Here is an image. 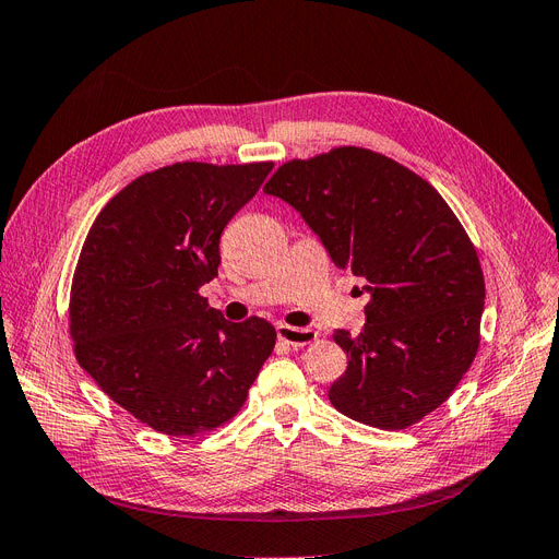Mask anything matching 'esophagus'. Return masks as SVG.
<instances>
[{"label":"esophagus","instance_id":"esophagus-1","mask_svg":"<svg viewBox=\"0 0 559 559\" xmlns=\"http://www.w3.org/2000/svg\"><path fill=\"white\" fill-rule=\"evenodd\" d=\"M276 336H278V341L293 345V347H304L318 338L313 329H301V326H290V324H278Z\"/></svg>","mask_w":559,"mask_h":559}]
</instances>
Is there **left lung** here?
I'll return each mask as SVG.
<instances>
[{
  "label": "left lung",
  "mask_w": 559,
  "mask_h": 559,
  "mask_svg": "<svg viewBox=\"0 0 559 559\" xmlns=\"http://www.w3.org/2000/svg\"><path fill=\"white\" fill-rule=\"evenodd\" d=\"M264 193L293 204L334 264L366 281L364 332L334 334L347 370L329 401L382 430L421 421L481 341L484 272L456 214L426 179L364 147L287 160Z\"/></svg>",
  "instance_id": "obj_1"
}]
</instances>
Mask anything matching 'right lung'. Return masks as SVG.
<instances>
[{
    "mask_svg": "<svg viewBox=\"0 0 559 559\" xmlns=\"http://www.w3.org/2000/svg\"><path fill=\"white\" fill-rule=\"evenodd\" d=\"M274 163H173L133 179L90 227L71 285L78 364L127 412L173 438L230 421L276 345L262 318L227 322L200 287L223 227Z\"/></svg>",
    "mask_w": 559,
    "mask_h": 559,
    "instance_id": "right-lung-1",
    "label": "right lung"
}]
</instances>
